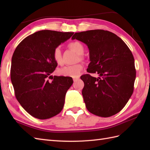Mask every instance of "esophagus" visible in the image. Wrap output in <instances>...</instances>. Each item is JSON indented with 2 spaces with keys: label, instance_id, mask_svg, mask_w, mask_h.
I'll return each mask as SVG.
<instances>
[{
  "label": "esophagus",
  "instance_id": "obj_1",
  "mask_svg": "<svg viewBox=\"0 0 150 150\" xmlns=\"http://www.w3.org/2000/svg\"><path fill=\"white\" fill-rule=\"evenodd\" d=\"M73 81L74 82H77L79 79V77H75V78H73Z\"/></svg>",
  "mask_w": 150,
  "mask_h": 150
}]
</instances>
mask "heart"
I'll list each match as a JSON object with an SVG mask.
<instances>
[{"mask_svg": "<svg viewBox=\"0 0 150 150\" xmlns=\"http://www.w3.org/2000/svg\"><path fill=\"white\" fill-rule=\"evenodd\" d=\"M69 48L74 51L79 55V58L81 59H82V56L81 55L83 54L84 52V47L79 41H74V42H70L68 44ZM53 58L55 62L58 64H61L62 63V53L60 47H56L54 50L53 53ZM83 68V65L81 63L76 64L75 65L71 66H66L63 68L59 69L58 73L60 75L65 76V77H77L80 74L81 71Z\"/></svg>", "mask_w": 150, "mask_h": 150, "instance_id": "1", "label": "heart"}]
</instances>
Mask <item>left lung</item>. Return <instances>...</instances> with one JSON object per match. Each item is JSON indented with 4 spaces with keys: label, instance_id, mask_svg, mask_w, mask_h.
I'll return each instance as SVG.
<instances>
[{
    "label": "left lung",
    "instance_id": "1",
    "mask_svg": "<svg viewBox=\"0 0 150 150\" xmlns=\"http://www.w3.org/2000/svg\"><path fill=\"white\" fill-rule=\"evenodd\" d=\"M71 39L88 46L90 63L87 71L98 74L97 78L89 74L81 77L87 110L102 117L119 113L133 92L136 70L132 52L117 35L103 30L75 33Z\"/></svg>",
    "mask_w": 150,
    "mask_h": 150
}]
</instances>
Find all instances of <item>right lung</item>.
Listing matches in <instances>:
<instances>
[{
    "instance_id": "right-lung-1",
    "label": "right lung",
    "mask_w": 150,
    "mask_h": 150,
    "mask_svg": "<svg viewBox=\"0 0 150 150\" xmlns=\"http://www.w3.org/2000/svg\"><path fill=\"white\" fill-rule=\"evenodd\" d=\"M73 33L39 31L22 40L13 54L10 75L15 97L35 118L50 119L62 110L66 93L73 81L69 77L51 75L57 66L53 53Z\"/></svg>"
}]
</instances>
